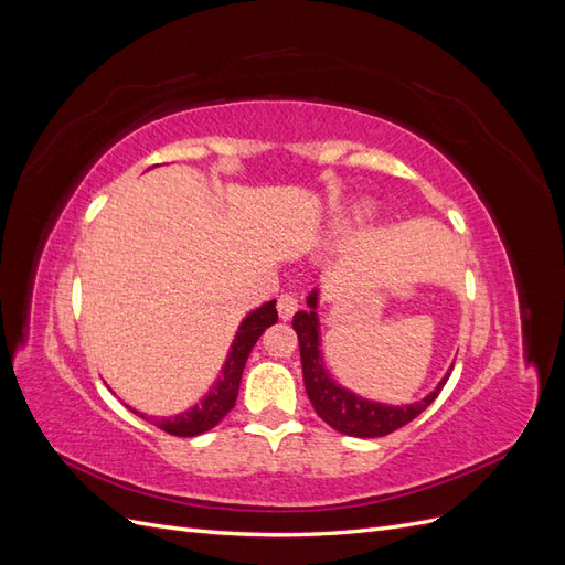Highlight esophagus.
<instances>
[{"label":"esophagus","instance_id":"obj_1","mask_svg":"<svg viewBox=\"0 0 565 565\" xmlns=\"http://www.w3.org/2000/svg\"><path fill=\"white\" fill-rule=\"evenodd\" d=\"M297 309H299V303H297L295 295H289V292L280 295V299H278V313H280L282 320L292 318L297 313Z\"/></svg>","mask_w":565,"mask_h":565}]
</instances>
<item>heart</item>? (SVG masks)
<instances>
[{"label": "heart", "mask_w": 565, "mask_h": 565, "mask_svg": "<svg viewBox=\"0 0 565 565\" xmlns=\"http://www.w3.org/2000/svg\"><path fill=\"white\" fill-rule=\"evenodd\" d=\"M370 212H372V204H370V202L355 204V207H351L347 214H339V216L334 218V226H339V228L353 226V224H358V221H363Z\"/></svg>", "instance_id": "b5f03b06"}]
</instances>
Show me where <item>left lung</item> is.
<instances>
[{"label":"left lung","mask_w":565,"mask_h":565,"mask_svg":"<svg viewBox=\"0 0 565 565\" xmlns=\"http://www.w3.org/2000/svg\"><path fill=\"white\" fill-rule=\"evenodd\" d=\"M309 303V311H297L292 328L299 337V351H301V370H303V386L309 393V401L313 403L316 413L322 422H328L334 431L355 436V438H380L391 431L401 429L407 422H413L417 415H422L426 407H429L440 388L446 386L450 372H446L434 391L426 393V396L417 403L407 405H388L377 403L358 396L351 388L341 386L337 380H332L330 370L324 367L322 358V344H320V316H318V303H320V289L316 287L313 292L306 297Z\"/></svg>","instance_id":"8db88e82"}]
</instances>
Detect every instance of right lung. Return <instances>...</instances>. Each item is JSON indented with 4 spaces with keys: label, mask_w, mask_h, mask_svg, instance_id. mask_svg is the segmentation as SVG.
Returning <instances> with one entry per match:
<instances>
[{
    "label": "right lung",
    "mask_w": 565,
    "mask_h": 565,
    "mask_svg": "<svg viewBox=\"0 0 565 565\" xmlns=\"http://www.w3.org/2000/svg\"><path fill=\"white\" fill-rule=\"evenodd\" d=\"M273 322H278V311H276V299H270L262 303L259 309L249 311L243 322L237 324L235 339L231 344V351L226 355V363L221 367V374L216 382L210 386V391L204 393L200 403L193 407H188L185 413H179L174 417H148L146 413H139V409L129 407L131 413L139 415L141 419H148L158 426V429L181 436V438H193L204 431L214 429V426L224 419L231 409L235 407L237 391H241V380H243V370L247 358L254 349L256 341L270 328Z\"/></svg>",
    "instance_id": "add662e5"
}]
</instances>
